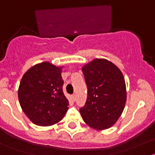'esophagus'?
Returning <instances> with one entry per match:
<instances>
[{"label":"esophagus","instance_id":"34e87169","mask_svg":"<svg viewBox=\"0 0 155 155\" xmlns=\"http://www.w3.org/2000/svg\"><path fill=\"white\" fill-rule=\"evenodd\" d=\"M75 99H76V97H75V95H71V99H72V101L75 102Z\"/></svg>","mask_w":155,"mask_h":155}]
</instances>
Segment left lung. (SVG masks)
<instances>
[{
    "mask_svg": "<svg viewBox=\"0 0 155 155\" xmlns=\"http://www.w3.org/2000/svg\"><path fill=\"white\" fill-rule=\"evenodd\" d=\"M87 97L80 109L84 121L95 130L111 127L121 116L127 101L122 71L105 59H95L82 68Z\"/></svg>",
    "mask_w": 155,
    "mask_h": 155,
    "instance_id": "obj_1",
    "label": "left lung"
}]
</instances>
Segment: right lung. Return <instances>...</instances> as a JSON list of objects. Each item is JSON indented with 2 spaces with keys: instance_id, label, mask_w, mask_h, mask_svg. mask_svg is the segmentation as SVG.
<instances>
[{
  "instance_id": "obj_1",
  "label": "right lung",
  "mask_w": 155,
  "mask_h": 155,
  "mask_svg": "<svg viewBox=\"0 0 155 155\" xmlns=\"http://www.w3.org/2000/svg\"><path fill=\"white\" fill-rule=\"evenodd\" d=\"M62 67L43 62L30 68L21 79L18 89L21 107L36 125L51 126L60 122L68 109L63 92Z\"/></svg>"
}]
</instances>
